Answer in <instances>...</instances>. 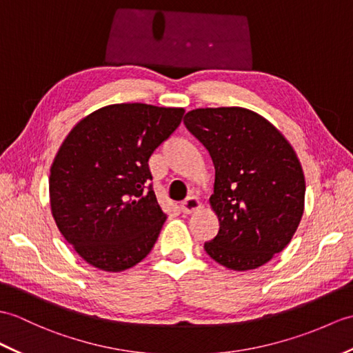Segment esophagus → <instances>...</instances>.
I'll use <instances>...</instances> for the list:
<instances>
[{
  "label": "esophagus",
  "instance_id": "obj_1",
  "mask_svg": "<svg viewBox=\"0 0 353 353\" xmlns=\"http://www.w3.org/2000/svg\"><path fill=\"white\" fill-rule=\"evenodd\" d=\"M201 208V201L199 200V196L191 195L188 196L185 201L180 203V210L183 212V214H194L195 210H199Z\"/></svg>",
  "mask_w": 353,
  "mask_h": 353
}]
</instances>
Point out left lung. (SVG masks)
Segmentation results:
<instances>
[{"label":"left lung","instance_id":"8db88e82","mask_svg":"<svg viewBox=\"0 0 353 353\" xmlns=\"http://www.w3.org/2000/svg\"><path fill=\"white\" fill-rule=\"evenodd\" d=\"M186 129L215 165L210 204L219 232L204 243L228 269H256L288 247L304 214L305 179L280 130L245 108L190 111Z\"/></svg>","mask_w":353,"mask_h":353}]
</instances>
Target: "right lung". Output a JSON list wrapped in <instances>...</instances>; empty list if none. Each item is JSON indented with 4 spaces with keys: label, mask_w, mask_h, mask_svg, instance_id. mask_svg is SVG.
Wrapping results in <instances>:
<instances>
[{
    "label": "right lung",
    "mask_w": 353,
    "mask_h": 353,
    "mask_svg": "<svg viewBox=\"0 0 353 353\" xmlns=\"http://www.w3.org/2000/svg\"><path fill=\"white\" fill-rule=\"evenodd\" d=\"M183 114L147 103L110 105L65 137L49 176L51 210L88 265L120 272L152 251L167 215L153 191L149 159Z\"/></svg>",
    "instance_id": "1"
}]
</instances>
